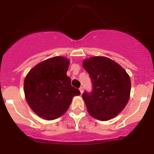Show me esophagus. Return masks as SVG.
Returning a JSON list of instances; mask_svg holds the SVG:
<instances>
[{
  "instance_id": "esophagus-1",
  "label": "esophagus",
  "mask_w": 154,
  "mask_h": 154,
  "mask_svg": "<svg viewBox=\"0 0 154 154\" xmlns=\"http://www.w3.org/2000/svg\"><path fill=\"white\" fill-rule=\"evenodd\" d=\"M79 91H80L81 94H82V93H83V87H82V86H81V87L79 88Z\"/></svg>"
}]
</instances>
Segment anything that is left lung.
<instances>
[{
	"mask_svg": "<svg viewBox=\"0 0 154 154\" xmlns=\"http://www.w3.org/2000/svg\"><path fill=\"white\" fill-rule=\"evenodd\" d=\"M92 91L82 94L89 114L97 119H111L119 114L130 98L131 82L122 66L109 58L95 56L85 60Z\"/></svg>",
	"mask_w": 154,
	"mask_h": 154,
	"instance_id": "8db88e82",
	"label": "left lung"
}]
</instances>
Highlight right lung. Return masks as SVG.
I'll use <instances>...</instances> for the list:
<instances>
[{
	"label": "right lung",
	"instance_id": "obj_1",
	"mask_svg": "<svg viewBox=\"0 0 154 154\" xmlns=\"http://www.w3.org/2000/svg\"><path fill=\"white\" fill-rule=\"evenodd\" d=\"M69 61L56 56L36 65L24 82L26 100L35 113L48 120L55 119L67 111L72 98L80 95L66 75Z\"/></svg>",
	"mask_w": 154,
	"mask_h": 154
}]
</instances>
